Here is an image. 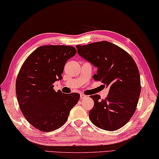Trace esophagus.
Returning a JSON list of instances; mask_svg holds the SVG:
<instances>
[{
    "label": "esophagus",
    "instance_id": "esophagus-1",
    "mask_svg": "<svg viewBox=\"0 0 159 159\" xmlns=\"http://www.w3.org/2000/svg\"><path fill=\"white\" fill-rule=\"evenodd\" d=\"M85 97H86V95H85L84 94H80V99H84V98H85Z\"/></svg>",
    "mask_w": 159,
    "mask_h": 159
}]
</instances>
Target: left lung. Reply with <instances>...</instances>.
<instances>
[{"instance_id": "left-lung-1", "label": "left lung", "mask_w": 159, "mask_h": 159, "mask_svg": "<svg viewBox=\"0 0 159 159\" xmlns=\"http://www.w3.org/2000/svg\"><path fill=\"white\" fill-rule=\"evenodd\" d=\"M75 47L79 56L98 68L94 80L110 87L105 99L90 95L94 101L89 112L90 121L104 130L120 129L134 115L139 101L141 82L137 64L127 52L107 41Z\"/></svg>"}]
</instances>
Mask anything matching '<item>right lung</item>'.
Returning a JSON list of instances; mask_svg holds the SVG:
<instances>
[{"mask_svg": "<svg viewBox=\"0 0 159 159\" xmlns=\"http://www.w3.org/2000/svg\"><path fill=\"white\" fill-rule=\"evenodd\" d=\"M76 53L74 47H39L27 58L17 75L16 90L20 108L34 127L51 132L66 122L80 95L56 92L53 84L62 79L66 61Z\"/></svg>", "mask_w": 159, "mask_h": 159, "instance_id": "1", "label": "right lung"}]
</instances>
